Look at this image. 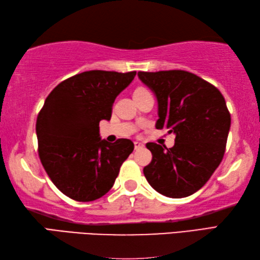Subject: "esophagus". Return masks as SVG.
I'll return each instance as SVG.
<instances>
[{
	"mask_svg": "<svg viewBox=\"0 0 260 260\" xmlns=\"http://www.w3.org/2000/svg\"><path fill=\"white\" fill-rule=\"evenodd\" d=\"M143 146H144V144H143V143H141V142H134V147H135V150H140V148H142Z\"/></svg>",
	"mask_w": 260,
	"mask_h": 260,
	"instance_id": "34e87169",
	"label": "esophagus"
}]
</instances>
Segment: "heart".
Segmentation results:
<instances>
[{"mask_svg":"<svg viewBox=\"0 0 260 260\" xmlns=\"http://www.w3.org/2000/svg\"><path fill=\"white\" fill-rule=\"evenodd\" d=\"M142 89H146V88H144V87H140V88H137L136 90H142Z\"/></svg>","mask_w":260,"mask_h":260,"instance_id":"1","label":"heart"}]
</instances>
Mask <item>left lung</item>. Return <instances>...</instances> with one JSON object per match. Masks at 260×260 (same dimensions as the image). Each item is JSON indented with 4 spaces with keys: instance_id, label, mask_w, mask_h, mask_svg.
Returning <instances> with one entry per match:
<instances>
[{
    "instance_id": "obj_1",
    "label": "left lung",
    "mask_w": 260,
    "mask_h": 260,
    "mask_svg": "<svg viewBox=\"0 0 260 260\" xmlns=\"http://www.w3.org/2000/svg\"><path fill=\"white\" fill-rule=\"evenodd\" d=\"M156 95V128L175 134L174 146L147 143L152 161L143 170L154 190L185 198L200 190L221 163L231 117L217 87L185 70L140 71Z\"/></svg>"
}]
</instances>
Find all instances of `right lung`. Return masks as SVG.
I'll list each match as a JSON object with an SVG mask.
<instances>
[{
	"label": "right lung",
	"mask_w": 260,
	"mask_h": 260,
	"mask_svg": "<svg viewBox=\"0 0 260 260\" xmlns=\"http://www.w3.org/2000/svg\"><path fill=\"white\" fill-rule=\"evenodd\" d=\"M136 71L90 70L60 82L38 114V153L49 178L64 196L89 202L112 189L133 142L108 143L99 137V121L112 117L118 93Z\"/></svg>",
	"instance_id": "obj_1"
}]
</instances>
